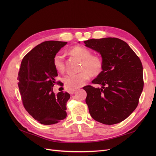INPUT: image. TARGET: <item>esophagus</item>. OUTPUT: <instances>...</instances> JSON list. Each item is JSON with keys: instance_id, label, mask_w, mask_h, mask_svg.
Returning <instances> with one entry per match:
<instances>
[{"instance_id": "1", "label": "esophagus", "mask_w": 156, "mask_h": 156, "mask_svg": "<svg viewBox=\"0 0 156 156\" xmlns=\"http://www.w3.org/2000/svg\"><path fill=\"white\" fill-rule=\"evenodd\" d=\"M76 90L77 89H75V88H74V89H71V90H69V93L71 94H75V92L76 91Z\"/></svg>"}]
</instances>
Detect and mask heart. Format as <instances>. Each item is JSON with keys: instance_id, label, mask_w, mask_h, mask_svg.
<instances>
[{"instance_id": "heart-1", "label": "heart", "mask_w": 156, "mask_h": 156, "mask_svg": "<svg viewBox=\"0 0 156 156\" xmlns=\"http://www.w3.org/2000/svg\"><path fill=\"white\" fill-rule=\"evenodd\" d=\"M70 52L82 60L81 69L83 71L78 74H69L64 78L65 84L69 88L82 86L90 77V74L97 75L102 72L104 66L102 59L99 56L92 55L89 49L81 46H76L71 49ZM53 64L57 71L62 72L65 68L64 55L60 53L56 54L53 58Z\"/></svg>"}]
</instances>
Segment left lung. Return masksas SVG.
Listing matches in <instances>:
<instances>
[{"label":"left lung","mask_w":156,"mask_h":156,"mask_svg":"<svg viewBox=\"0 0 156 156\" xmlns=\"http://www.w3.org/2000/svg\"><path fill=\"white\" fill-rule=\"evenodd\" d=\"M84 43L99 52L104 62L102 72L92 81L101 88L83 87L89 112L102 124L119 123L138 104L144 84L141 61L127 43L117 38L90 39Z\"/></svg>","instance_id":"left-lung-1"}]
</instances>
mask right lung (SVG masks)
<instances>
[{"instance_id": "obj_1", "label": "right lung", "mask_w": 156, "mask_h": 156, "mask_svg": "<svg viewBox=\"0 0 156 156\" xmlns=\"http://www.w3.org/2000/svg\"><path fill=\"white\" fill-rule=\"evenodd\" d=\"M67 42L45 41L30 51L21 63L18 87L24 109L43 125L57 123L67 116L66 103L70 95L53 92L57 71L53 64L54 55Z\"/></svg>"}]
</instances>
